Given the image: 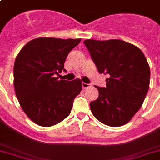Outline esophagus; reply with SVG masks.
<instances>
[{"mask_svg": "<svg viewBox=\"0 0 160 160\" xmlns=\"http://www.w3.org/2000/svg\"><path fill=\"white\" fill-rule=\"evenodd\" d=\"M90 84H86V83H84V82H83L82 83V87H83V88H88V87H90Z\"/></svg>", "mask_w": 160, "mask_h": 160, "instance_id": "obj_1", "label": "esophagus"}]
</instances>
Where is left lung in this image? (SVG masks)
I'll return each mask as SVG.
<instances>
[{"mask_svg": "<svg viewBox=\"0 0 160 160\" xmlns=\"http://www.w3.org/2000/svg\"><path fill=\"white\" fill-rule=\"evenodd\" d=\"M100 73L109 75L106 87L90 102L93 116L112 127L130 122L142 105L150 86V67L142 51L119 39L84 41Z\"/></svg>", "mask_w": 160, "mask_h": 160, "instance_id": "8db88e82", "label": "left lung"}]
</instances>
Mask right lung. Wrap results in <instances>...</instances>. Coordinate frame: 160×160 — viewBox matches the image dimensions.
Instances as JSON below:
<instances>
[{
	"instance_id": "add662e5",
	"label": "right lung",
	"mask_w": 160,
	"mask_h": 160,
	"mask_svg": "<svg viewBox=\"0 0 160 160\" xmlns=\"http://www.w3.org/2000/svg\"><path fill=\"white\" fill-rule=\"evenodd\" d=\"M81 38H37L22 47L13 67V84L22 110L38 126L48 127L64 120L82 90L79 79L58 80L65 59Z\"/></svg>"
}]
</instances>
